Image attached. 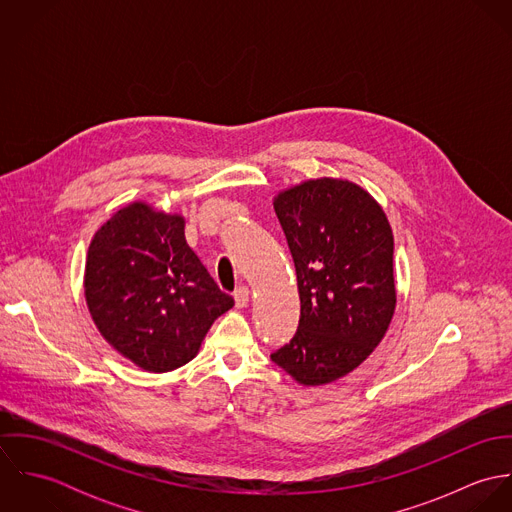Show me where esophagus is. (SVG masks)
Returning <instances> with one entry per match:
<instances>
[{
	"mask_svg": "<svg viewBox=\"0 0 512 512\" xmlns=\"http://www.w3.org/2000/svg\"><path fill=\"white\" fill-rule=\"evenodd\" d=\"M250 301V290L246 286H240L236 292H234V303L236 307H246Z\"/></svg>",
	"mask_w": 512,
	"mask_h": 512,
	"instance_id": "esophagus-1",
	"label": "esophagus"
}]
</instances>
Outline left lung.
I'll use <instances>...</instances> for the list:
<instances>
[{
    "mask_svg": "<svg viewBox=\"0 0 512 512\" xmlns=\"http://www.w3.org/2000/svg\"><path fill=\"white\" fill-rule=\"evenodd\" d=\"M301 301L292 341L272 361L303 386L366 361L396 309L394 236L382 207L347 179H309L274 197Z\"/></svg>",
    "mask_w": 512,
    "mask_h": 512,
    "instance_id": "obj_1",
    "label": "left lung"
}]
</instances>
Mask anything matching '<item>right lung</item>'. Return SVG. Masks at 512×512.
I'll use <instances>...</instances> for the list:
<instances>
[{
    "instance_id": "add662e5",
    "label": "right lung",
    "mask_w": 512,
    "mask_h": 512,
    "mask_svg": "<svg viewBox=\"0 0 512 512\" xmlns=\"http://www.w3.org/2000/svg\"><path fill=\"white\" fill-rule=\"evenodd\" d=\"M84 295L100 335L147 372L187 365L234 299L185 240V219L136 201L94 234Z\"/></svg>"
}]
</instances>
